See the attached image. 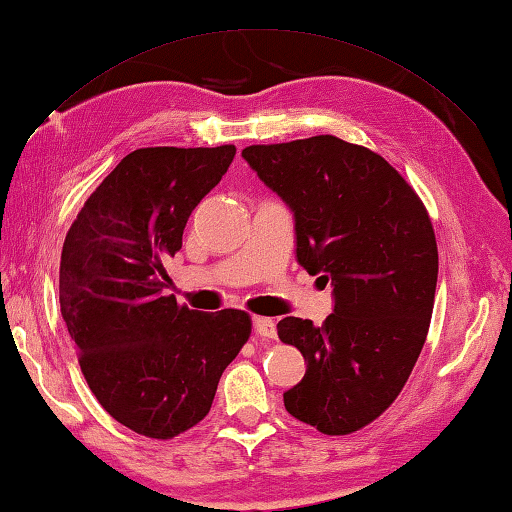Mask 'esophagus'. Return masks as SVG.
Returning a JSON list of instances; mask_svg holds the SVG:
<instances>
[{"mask_svg":"<svg viewBox=\"0 0 512 512\" xmlns=\"http://www.w3.org/2000/svg\"><path fill=\"white\" fill-rule=\"evenodd\" d=\"M253 326H255V330H257V335L268 337V339L277 337V324H275V319H270V317H255V319H253Z\"/></svg>","mask_w":512,"mask_h":512,"instance_id":"obj_1","label":"esophagus"}]
</instances>
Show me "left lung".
<instances>
[{
    "label": "left lung",
    "instance_id": "left-lung-1",
    "mask_svg": "<svg viewBox=\"0 0 512 512\" xmlns=\"http://www.w3.org/2000/svg\"><path fill=\"white\" fill-rule=\"evenodd\" d=\"M242 157L293 213L299 266L333 286L322 326L277 324L306 362L284 406L324 435L355 433L395 402L424 348L439 266L433 224L382 155L339 137L248 146Z\"/></svg>",
    "mask_w": 512,
    "mask_h": 512
}]
</instances>
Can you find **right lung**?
<instances>
[{
	"mask_svg": "<svg viewBox=\"0 0 512 512\" xmlns=\"http://www.w3.org/2000/svg\"><path fill=\"white\" fill-rule=\"evenodd\" d=\"M233 157L235 146L133 150L64 239L59 306L79 366L106 413L139 435L170 439L202 422L248 342L244 310L199 313L164 297V262Z\"/></svg>",
	"mask_w": 512,
	"mask_h": 512,
	"instance_id": "1",
	"label": "right lung"
}]
</instances>
